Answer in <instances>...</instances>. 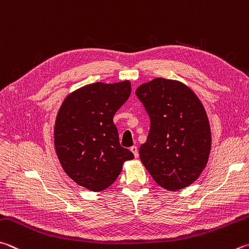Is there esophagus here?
<instances>
[{
	"mask_svg": "<svg viewBox=\"0 0 249 249\" xmlns=\"http://www.w3.org/2000/svg\"><path fill=\"white\" fill-rule=\"evenodd\" d=\"M130 151H132V152L134 153L135 158H137V157H138V148H137L136 146H133V147H130Z\"/></svg>",
	"mask_w": 249,
	"mask_h": 249,
	"instance_id": "esophagus-1",
	"label": "esophagus"
}]
</instances>
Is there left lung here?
Wrapping results in <instances>:
<instances>
[{
    "label": "left lung",
    "instance_id": "left-lung-1",
    "mask_svg": "<svg viewBox=\"0 0 249 249\" xmlns=\"http://www.w3.org/2000/svg\"><path fill=\"white\" fill-rule=\"evenodd\" d=\"M136 96L150 117L147 140L139 148L144 168L170 192L189 186L206 168L211 150L202 103L186 85L161 77L140 85Z\"/></svg>",
    "mask_w": 249,
    "mask_h": 249
}]
</instances>
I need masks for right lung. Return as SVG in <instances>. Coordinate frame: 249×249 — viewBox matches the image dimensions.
I'll return each instance as SVG.
<instances>
[{
  "instance_id": "1",
  "label": "right lung",
  "mask_w": 249,
  "mask_h": 249,
  "mask_svg": "<svg viewBox=\"0 0 249 249\" xmlns=\"http://www.w3.org/2000/svg\"><path fill=\"white\" fill-rule=\"evenodd\" d=\"M132 92L130 81L86 85L62 102L54 125V147L63 170L76 184L102 192L115 182L125 161L134 159L121 147L113 123L115 112Z\"/></svg>"
}]
</instances>
